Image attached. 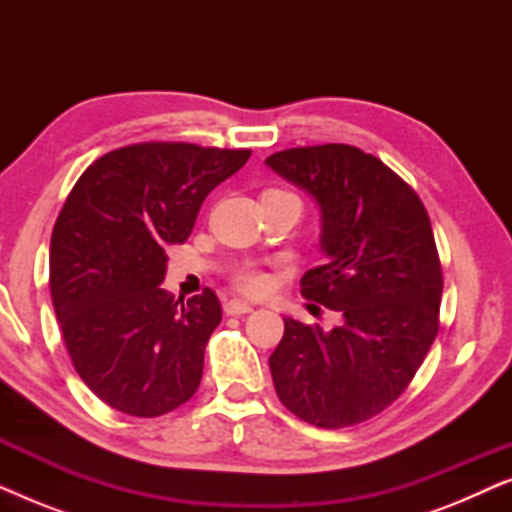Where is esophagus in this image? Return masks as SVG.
Listing matches in <instances>:
<instances>
[{
  "instance_id": "1",
  "label": "esophagus",
  "mask_w": 512,
  "mask_h": 512,
  "mask_svg": "<svg viewBox=\"0 0 512 512\" xmlns=\"http://www.w3.org/2000/svg\"><path fill=\"white\" fill-rule=\"evenodd\" d=\"M223 310H226V314H230V317H242V314H249L254 307H251L249 303H244V300L233 298L223 305Z\"/></svg>"
}]
</instances>
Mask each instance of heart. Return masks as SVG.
<instances>
[{"instance_id": "heart-1", "label": "heart", "mask_w": 512, "mask_h": 512, "mask_svg": "<svg viewBox=\"0 0 512 512\" xmlns=\"http://www.w3.org/2000/svg\"><path fill=\"white\" fill-rule=\"evenodd\" d=\"M233 282L237 289H242L244 293H263L265 286H268V277L263 275L256 265H242V268L235 270Z\"/></svg>"}]
</instances>
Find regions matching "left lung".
Listing matches in <instances>:
<instances>
[{
  "label": "left lung",
  "instance_id": "1",
  "mask_svg": "<svg viewBox=\"0 0 512 512\" xmlns=\"http://www.w3.org/2000/svg\"><path fill=\"white\" fill-rule=\"evenodd\" d=\"M265 163L319 202L326 261L305 272L300 293L340 314L331 331L284 319L270 356L275 391L319 429L361 424L408 389L438 335L443 268L429 214L356 146H298Z\"/></svg>",
  "mask_w": 512,
  "mask_h": 512
}]
</instances>
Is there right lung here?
I'll list each match as a JSON object with an SVG mask.
<instances>
[{"mask_svg":"<svg viewBox=\"0 0 512 512\" xmlns=\"http://www.w3.org/2000/svg\"><path fill=\"white\" fill-rule=\"evenodd\" d=\"M249 149L139 142L81 174L51 235V298L74 370L132 417H160L200 387L209 335L221 324L212 289H160L165 249L184 244L209 191Z\"/></svg>","mask_w":512,"mask_h":512,"instance_id":"1","label":"right lung"}]
</instances>
